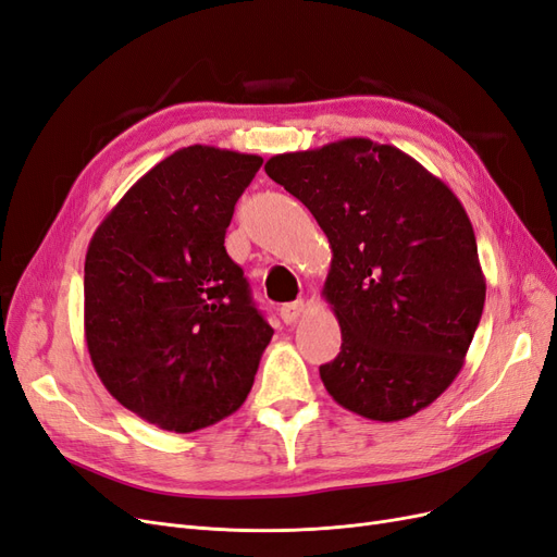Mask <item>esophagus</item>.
<instances>
[{"label": "esophagus", "instance_id": "1", "mask_svg": "<svg viewBox=\"0 0 557 557\" xmlns=\"http://www.w3.org/2000/svg\"><path fill=\"white\" fill-rule=\"evenodd\" d=\"M305 312V300H294V302H286L280 308V317L284 324H294L296 319H300V314Z\"/></svg>", "mask_w": 557, "mask_h": 557}]
</instances>
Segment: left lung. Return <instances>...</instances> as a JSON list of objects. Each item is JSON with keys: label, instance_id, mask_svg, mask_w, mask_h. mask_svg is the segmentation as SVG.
<instances>
[{"label": "left lung", "instance_id": "obj_1", "mask_svg": "<svg viewBox=\"0 0 557 557\" xmlns=\"http://www.w3.org/2000/svg\"><path fill=\"white\" fill-rule=\"evenodd\" d=\"M265 173L331 243L324 298L343 347L319 368L321 382L354 414L414 417L456 380L486 300L458 196L417 159L370 138L275 154Z\"/></svg>", "mask_w": 557, "mask_h": 557}]
</instances>
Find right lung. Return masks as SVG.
Listing matches in <instances>:
<instances>
[{
  "instance_id": "1",
  "label": "right lung",
  "mask_w": 557,
  "mask_h": 557,
  "mask_svg": "<svg viewBox=\"0 0 557 557\" xmlns=\"http://www.w3.org/2000/svg\"><path fill=\"white\" fill-rule=\"evenodd\" d=\"M263 159L189 146L106 214L85 257V339L111 396L194 433L233 414L273 329L226 255L233 208Z\"/></svg>"
}]
</instances>
